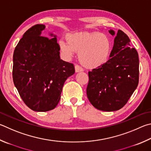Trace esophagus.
<instances>
[{"instance_id":"obj_1","label":"esophagus","mask_w":151,"mask_h":151,"mask_svg":"<svg viewBox=\"0 0 151 151\" xmlns=\"http://www.w3.org/2000/svg\"><path fill=\"white\" fill-rule=\"evenodd\" d=\"M75 72L76 73H79V72H82V71H83V68H82L81 67L79 66V65H75Z\"/></svg>"}]
</instances>
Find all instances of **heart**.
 <instances>
[{
	"label": "heart",
	"instance_id": "obj_1",
	"mask_svg": "<svg viewBox=\"0 0 151 151\" xmlns=\"http://www.w3.org/2000/svg\"><path fill=\"white\" fill-rule=\"evenodd\" d=\"M60 51L67 58L79 52V61L87 68L102 66L108 60L111 43L108 36L100 33H76L67 35V42L60 40Z\"/></svg>",
	"mask_w": 151,
	"mask_h": 151
}]
</instances>
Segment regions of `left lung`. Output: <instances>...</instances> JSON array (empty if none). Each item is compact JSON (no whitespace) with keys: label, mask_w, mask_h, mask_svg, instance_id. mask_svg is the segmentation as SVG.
<instances>
[{"label":"left lung","mask_w":151,"mask_h":151,"mask_svg":"<svg viewBox=\"0 0 151 151\" xmlns=\"http://www.w3.org/2000/svg\"><path fill=\"white\" fill-rule=\"evenodd\" d=\"M109 34L115 35L114 30ZM130 40L119 29L109 59L88 72L86 94L92 105L99 110L113 111L122 108L139 84L138 53L131 48Z\"/></svg>","instance_id":"8db88e82"}]
</instances>
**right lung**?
Here are the masks:
<instances>
[{
    "label": "right lung",
    "instance_id": "obj_1",
    "mask_svg": "<svg viewBox=\"0 0 151 151\" xmlns=\"http://www.w3.org/2000/svg\"><path fill=\"white\" fill-rule=\"evenodd\" d=\"M45 28L36 24L27 30L13 54L14 84L26 105L35 111L55 108L65 81L75 72L73 63L60 59L56 35H41Z\"/></svg>",
    "mask_w": 151,
    "mask_h": 151
}]
</instances>
